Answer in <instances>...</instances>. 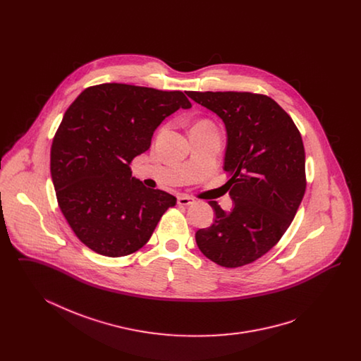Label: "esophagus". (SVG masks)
Here are the masks:
<instances>
[{
    "mask_svg": "<svg viewBox=\"0 0 361 361\" xmlns=\"http://www.w3.org/2000/svg\"><path fill=\"white\" fill-rule=\"evenodd\" d=\"M177 203L180 204V206H190V204H193L195 203V200L193 199H190L189 196H178L177 197Z\"/></svg>",
    "mask_w": 361,
    "mask_h": 361,
    "instance_id": "34e87169",
    "label": "esophagus"
}]
</instances>
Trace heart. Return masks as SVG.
Instances as JSON below:
<instances>
[{"label": "heart", "instance_id": "heart-1", "mask_svg": "<svg viewBox=\"0 0 361 361\" xmlns=\"http://www.w3.org/2000/svg\"><path fill=\"white\" fill-rule=\"evenodd\" d=\"M197 126H208V127H212V124L209 123V121H199V123H196L195 124V127H197Z\"/></svg>", "mask_w": 361, "mask_h": 361}]
</instances>
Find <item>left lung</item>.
Instances as JSON below:
<instances>
[{"instance_id": "obj_1", "label": "left lung", "mask_w": 361, "mask_h": 361, "mask_svg": "<svg viewBox=\"0 0 361 361\" xmlns=\"http://www.w3.org/2000/svg\"><path fill=\"white\" fill-rule=\"evenodd\" d=\"M226 126V183L234 202L196 233L200 252L224 268L268 253L290 227L306 192V154L291 116L274 99L250 92H187Z\"/></svg>"}]
</instances>
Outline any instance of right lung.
Here are the masks:
<instances>
[{"label": "right lung", "mask_w": 361, "mask_h": 361, "mask_svg": "<svg viewBox=\"0 0 361 361\" xmlns=\"http://www.w3.org/2000/svg\"><path fill=\"white\" fill-rule=\"evenodd\" d=\"M192 104L180 90L89 86L63 115L51 145L50 169L58 206L84 245L123 257L150 240L176 197L146 188L131 162L145 153L166 116Z\"/></svg>", "instance_id": "right-lung-1"}]
</instances>
